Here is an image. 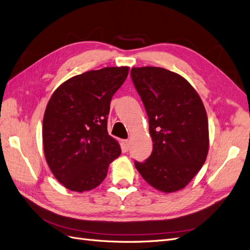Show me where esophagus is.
Wrapping results in <instances>:
<instances>
[{
    "mask_svg": "<svg viewBox=\"0 0 250 250\" xmlns=\"http://www.w3.org/2000/svg\"><path fill=\"white\" fill-rule=\"evenodd\" d=\"M122 146H123L124 151H128L130 148V141L129 140H124L122 142Z\"/></svg>",
    "mask_w": 250,
    "mask_h": 250,
    "instance_id": "34e87169",
    "label": "esophagus"
}]
</instances>
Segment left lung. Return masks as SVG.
<instances>
[{"mask_svg":"<svg viewBox=\"0 0 250 250\" xmlns=\"http://www.w3.org/2000/svg\"><path fill=\"white\" fill-rule=\"evenodd\" d=\"M131 79L149 118L151 155L134 162L142 177L156 190L184 188L199 172L208 151V122L194 87L163 67H132Z\"/></svg>","mask_w":250,"mask_h":250,"instance_id":"8db88e82","label":"left lung"}]
</instances>
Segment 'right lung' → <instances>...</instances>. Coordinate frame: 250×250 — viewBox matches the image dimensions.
<instances>
[{
	"label": "right lung",
	"mask_w": 250,
	"mask_h": 250,
	"mask_svg": "<svg viewBox=\"0 0 250 250\" xmlns=\"http://www.w3.org/2000/svg\"><path fill=\"white\" fill-rule=\"evenodd\" d=\"M128 66L77 75L60 84L42 121L43 152L53 175L75 192L93 190L121 154L107 132L111 98L128 76Z\"/></svg>",
	"instance_id": "obj_1"
}]
</instances>
